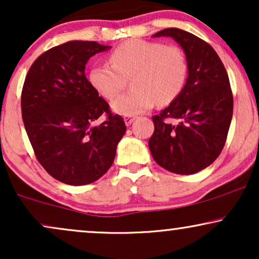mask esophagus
Returning a JSON list of instances; mask_svg holds the SVG:
<instances>
[{"instance_id": "1", "label": "esophagus", "mask_w": 259, "mask_h": 259, "mask_svg": "<svg viewBox=\"0 0 259 259\" xmlns=\"http://www.w3.org/2000/svg\"><path fill=\"white\" fill-rule=\"evenodd\" d=\"M135 118H136L135 116H125V117H124V122H125L126 125H130V124H132L134 120H135Z\"/></svg>"}]
</instances>
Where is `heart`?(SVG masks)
<instances>
[{
  "instance_id": "b5f03b06",
  "label": "heart",
  "mask_w": 259,
  "mask_h": 259,
  "mask_svg": "<svg viewBox=\"0 0 259 259\" xmlns=\"http://www.w3.org/2000/svg\"><path fill=\"white\" fill-rule=\"evenodd\" d=\"M111 64L96 65L90 71V82L106 99H113L132 77L133 90L112 103L114 112L136 116L154 104L167 106L184 90L189 75L185 51L176 45L132 39L111 52Z\"/></svg>"
}]
</instances>
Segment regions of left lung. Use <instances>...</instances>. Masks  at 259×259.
<instances>
[{
	"label": "left lung",
	"mask_w": 259,
	"mask_h": 259,
	"mask_svg": "<svg viewBox=\"0 0 259 259\" xmlns=\"http://www.w3.org/2000/svg\"><path fill=\"white\" fill-rule=\"evenodd\" d=\"M154 37H172L181 45L189 60V76L181 96L152 117L150 153L167 171L194 175L218 159L227 140L233 114L230 78L214 49L195 34L171 27Z\"/></svg>",
	"instance_id": "8db88e82"
}]
</instances>
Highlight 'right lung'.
Here are the masks:
<instances>
[{
    "label": "right lung",
    "instance_id": "obj_1",
    "mask_svg": "<svg viewBox=\"0 0 259 259\" xmlns=\"http://www.w3.org/2000/svg\"><path fill=\"white\" fill-rule=\"evenodd\" d=\"M111 47L71 40L41 54L29 68L21 92V113L34 155L64 184L87 185L112 165L126 132L84 75L90 58ZM101 115L103 123L94 126Z\"/></svg>",
    "mask_w": 259,
    "mask_h": 259
}]
</instances>
